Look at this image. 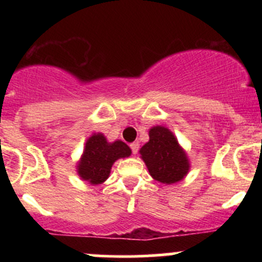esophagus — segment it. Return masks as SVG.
<instances>
[{"mask_svg": "<svg viewBox=\"0 0 262 262\" xmlns=\"http://www.w3.org/2000/svg\"><path fill=\"white\" fill-rule=\"evenodd\" d=\"M130 148H132V152H133V155H137V153H138V149H139V144L138 143H132Z\"/></svg>", "mask_w": 262, "mask_h": 262, "instance_id": "esophagus-1", "label": "esophagus"}]
</instances>
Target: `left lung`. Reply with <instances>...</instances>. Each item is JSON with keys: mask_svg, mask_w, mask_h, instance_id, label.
Listing matches in <instances>:
<instances>
[{"mask_svg": "<svg viewBox=\"0 0 262 262\" xmlns=\"http://www.w3.org/2000/svg\"><path fill=\"white\" fill-rule=\"evenodd\" d=\"M149 141L139 149L148 172L161 184L171 185L181 181L190 170L186 152L175 134L163 125L152 126Z\"/></svg>", "mask_w": 262, "mask_h": 262, "instance_id": "left-lung-1", "label": "left lung"}]
</instances>
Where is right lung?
Returning a JSON list of instances; mask_svg holds the SVG:
<instances>
[{
  "mask_svg": "<svg viewBox=\"0 0 262 262\" xmlns=\"http://www.w3.org/2000/svg\"><path fill=\"white\" fill-rule=\"evenodd\" d=\"M132 155L128 144L118 139L107 142L102 133H94L84 143L83 153L78 160L76 171L81 180L90 185H100L109 179L115 161Z\"/></svg>",
  "mask_w": 262,
  "mask_h": 262,
  "instance_id": "right-lung-1",
  "label": "right lung"
}]
</instances>
